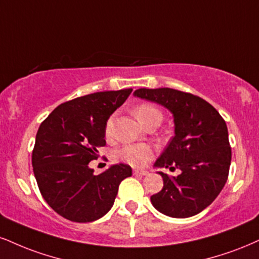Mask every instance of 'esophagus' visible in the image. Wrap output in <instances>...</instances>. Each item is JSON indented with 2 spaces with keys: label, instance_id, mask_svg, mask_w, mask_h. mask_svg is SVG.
<instances>
[{
  "label": "esophagus",
  "instance_id": "1",
  "mask_svg": "<svg viewBox=\"0 0 259 259\" xmlns=\"http://www.w3.org/2000/svg\"><path fill=\"white\" fill-rule=\"evenodd\" d=\"M134 175H136V176H146V175H148V172H147V171H145V170L135 169V170H134Z\"/></svg>",
  "mask_w": 259,
  "mask_h": 259
}]
</instances>
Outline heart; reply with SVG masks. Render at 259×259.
<instances>
[{"mask_svg":"<svg viewBox=\"0 0 259 259\" xmlns=\"http://www.w3.org/2000/svg\"><path fill=\"white\" fill-rule=\"evenodd\" d=\"M135 116L142 124L146 123L148 118L153 116L161 117L160 111L152 104H141L135 108ZM113 127V118H110L106 123L105 134L110 138ZM154 149L152 146L146 143H135V145H126L116 152V159L123 163L132 165L134 167H142L153 159Z\"/></svg>","mask_w":259,"mask_h":259,"instance_id":"obj_1","label":"heart"}]
</instances>
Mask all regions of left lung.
<instances>
[{"label":"left lung","instance_id":"left-lung-1","mask_svg":"<svg viewBox=\"0 0 259 259\" xmlns=\"http://www.w3.org/2000/svg\"><path fill=\"white\" fill-rule=\"evenodd\" d=\"M134 95L163 105L174 114L175 136L154 166L180 169L176 177L159 172L163 189L152 195L161 213L186 219L201 212L228 180L232 149L219 111L204 99L171 88L135 90Z\"/></svg>","mask_w":259,"mask_h":259}]
</instances>
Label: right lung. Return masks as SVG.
Segmentation results:
<instances>
[{
    "instance_id": "obj_1",
    "label": "right lung",
    "mask_w": 259,
    "mask_h": 259,
    "mask_svg": "<svg viewBox=\"0 0 259 259\" xmlns=\"http://www.w3.org/2000/svg\"><path fill=\"white\" fill-rule=\"evenodd\" d=\"M133 89L99 92L59 105L40 123L32 151V166L42 197L64 219L88 223L113 206L118 187L132 167L116 164L93 175L89 163L104 147L105 126Z\"/></svg>"
}]
</instances>
